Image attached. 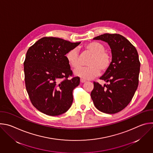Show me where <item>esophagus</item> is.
Segmentation results:
<instances>
[{
	"mask_svg": "<svg viewBox=\"0 0 153 153\" xmlns=\"http://www.w3.org/2000/svg\"><path fill=\"white\" fill-rule=\"evenodd\" d=\"M86 82V80H83V79H80V82L81 83H85Z\"/></svg>",
	"mask_w": 153,
	"mask_h": 153,
	"instance_id": "34e87169",
	"label": "esophagus"
}]
</instances>
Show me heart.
Returning a JSON list of instances; mask_svg holds the SVG:
<instances>
[{
    "mask_svg": "<svg viewBox=\"0 0 153 153\" xmlns=\"http://www.w3.org/2000/svg\"><path fill=\"white\" fill-rule=\"evenodd\" d=\"M85 48L93 54L88 62L89 67L79 68L74 71V74L82 79L90 80L98 76L100 71L103 73L108 69L111 62V57L105 51V46L100 42H90L85 45ZM66 58L72 68H77L79 67V54L76 49L69 51L66 54Z\"/></svg>",
    "mask_w": 153,
    "mask_h": 153,
    "instance_id": "1",
    "label": "heart"
}]
</instances>
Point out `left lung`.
Masks as SVG:
<instances>
[{
  "label": "left lung",
  "instance_id": "obj_1",
  "mask_svg": "<svg viewBox=\"0 0 153 153\" xmlns=\"http://www.w3.org/2000/svg\"><path fill=\"white\" fill-rule=\"evenodd\" d=\"M93 40L104 41L111 50L110 67L100 79L108 82L102 86L94 82L91 97L96 108L106 114H115L131 100L137 88L140 63L136 48L118 34H103Z\"/></svg>",
  "mask_w": 153,
  "mask_h": 153
}]
</instances>
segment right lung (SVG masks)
<instances>
[{"label":"right lung","instance_id":"1","mask_svg":"<svg viewBox=\"0 0 153 153\" xmlns=\"http://www.w3.org/2000/svg\"><path fill=\"white\" fill-rule=\"evenodd\" d=\"M80 43L45 37L28 50L24 63L26 89L39 111L55 116L71 107L73 91L79 85L80 79H68L73 73L65 55Z\"/></svg>","mask_w":153,"mask_h":153}]
</instances>
